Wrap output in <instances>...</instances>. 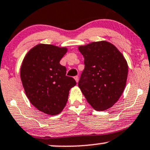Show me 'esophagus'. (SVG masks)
Masks as SVG:
<instances>
[{
    "label": "esophagus",
    "instance_id": "obj_1",
    "mask_svg": "<svg viewBox=\"0 0 150 150\" xmlns=\"http://www.w3.org/2000/svg\"><path fill=\"white\" fill-rule=\"evenodd\" d=\"M74 78H75V81H76L77 83L78 82V81H79V77L78 76H75V77H74Z\"/></svg>",
    "mask_w": 150,
    "mask_h": 150
}]
</instances>
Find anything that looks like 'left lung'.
I'll return each instance as SVG.
<instances>
[{"label":"left lung","mask_w":150,"mask_h":150,"mask_svg":"<svg viewBox=\"0 0 150 150\" xmlns=\"http://www.w3.org/2000/svg\"><path fill=\"white\" fill-rule=\"evenodd\" d=\"M84 58L78 86L96 110L109 109L119 100L127 84L128 64L122 54L107 41L80 46Z\"/></svg>","instance_id":"obj_1"}]
</instances>
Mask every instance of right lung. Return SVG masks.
I'll return each mask as SVG.
<instances>
[{
    "instance_id": "right-lung-1",
    "label": "right lung",
    "mask_w": 150,
    "mask_h": 150,
    "mask_svg": "<svg viewBox=\"0 0 150 150\" xmlns=\"http://www.w3.org/2000/svg\"><path fill=\"white\" fill-rule=\"evenodd\" d=\"M66 47L39 44L23 59L20 76L27 98L40 111L50 115L59 114L68 101L69 91L76 84L66 76V68L59 64Z\"/></svg>"
}]
</instances>
